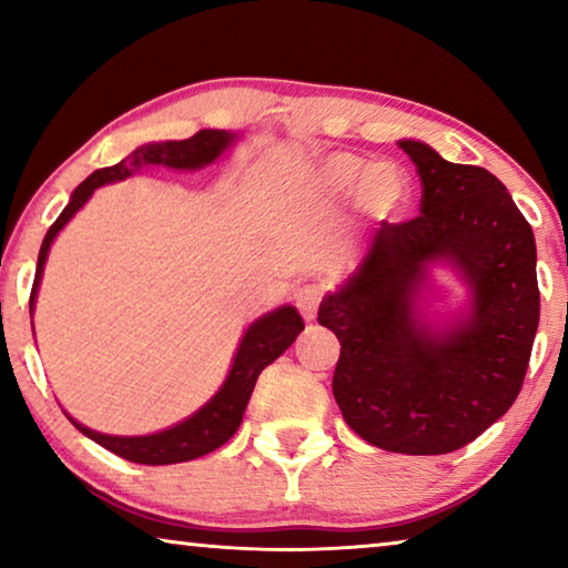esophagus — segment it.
Segmentation results:
<instances>
[{
  "instance_id": "34e87169",
  "label": "esophagus",
  "mask_w": 568,
  "mask_h": 568,
  "mask_svg": "<svg viewBox=\"0 0 568 568\" xmlns=\"http://www.w3.org/2000/svg\"><path fill=\"white\" fill-rule=\"evenodd\" d=\"M321 297H323V291H321L318 285H305V287H301V291L295 293V305H297V311H301V315L305 318V323L315 321V315H318Z\"/></svg>"
}]
</instances>
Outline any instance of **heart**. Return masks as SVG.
<instances>
[{
    "mask_svg": "<svg viewBox=\"0 0 568 568\" xmlns=\"http://www.w3.org/2000/svg\"><path fill=\"white\" fill-rule=\"evenodd\" d=\"M318 185L323 195L331 200L351 197L358 190L363 210H368L378 220L398 217L410 203V180L406 170L390 165V162L368 165V162L348 155V152L333 155L325 162L321 168Z\"/></svg>",
    "mask_w": 568,
    "mask_h": 568,
    "instance_id": "heart-1",
    "label": "heart"
}]
</instances>
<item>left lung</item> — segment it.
<instances>
[{"mask_svg":"<svg viewBox=\"0 0 568 568\" xmlns=\"http://www.w3.org/2000/svg\"><path fill=\"white\" fill-rule=\"evenodd\" d=\"M400 150L420 178V215L383 223L318 323L341 341L333 396L363 440L390 454L464 448L514 406L538 311L536 243L504 182L423 142ZM450 260L471 287V315L446 332L415 321L425 265Z\"/></svg>","mask_w":568,"mask_h":568,"instance_id":"1","label":"left lung"}]
</instances>
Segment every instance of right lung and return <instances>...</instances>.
Listing matches in <instances>:
<instances>
[{
    "instance_id": "obj_1",
    "label": "right lung",
    "mask_w": 568,
    "mask_h": 568,
    "mask_svg": "<svg viewBox=\"0 0 568 568\" xmlns=\"http://www.w3.org/2000/svg\"><path fill=\"white\" fill-rule=\"evenodd\" d=\"M235 140V134L225 130H200L187 140H175V142H150V145H142L132 152V155L124 158L122 162L112 168L94 170L92 175L82 182L80 187L72 192L70 203L54 220L52 227L47 230L42 240L40 257H37V273H34V285L30 295V313L34 307L37 287L42 281L44 261L47 253H50L52 240L57 233L70 223V217L88 203L90 195L104 182H118L130 178L134 170L145 165H165L175 170H197L210 162L217 160L227 150L230 142ZM305 328L301 313L295 311L293 305L277 307L275 313L263 315L261 321H255L243 335V343L235 353L233 368H230V376L223 383V388L217 390V396L207 403V406L200 408L195 416L187 420L178 423L162 434L152 436H104L98 430L84 428L82 423H77L72 416V426L82 430L84 436L92 438L94 444L102 448L112 450L114 456L124 460H132V464H145V466H168V464H182V460H192L210 454V450L220 448L227 444L230 438L235 436V430L243 423V413L247 408V400L253 396L255 381L261 376L265 365H271L275 358L291 348L293 341L301 335Z\"/></svg>"
}]
</instances>
